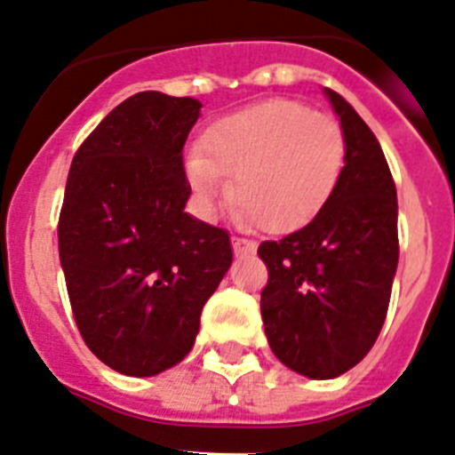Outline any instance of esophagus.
<instances>
[{
	"label": "esophagus",
	"mask_w": 455,
	"mask_h": 455,
	"mask_svg": "<svg viewBox=\"0 0 455 455\" xmlns=\"http://www.w3.org/2000/svg\"><path fill=\"white\" fill-rule=\"evenodd\" d=\"M232 248H235V255H236V257L252 255V252L257 251L255 241L243 239V236H232Z\"/></svg>",
	"instance_id": "obj_1"
}]
</instances>
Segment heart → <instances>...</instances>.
<instances>
[{
	"instance_id": "1",
	"label": "heart",
	"mask_w": 455,
	"mask_h": 455,
	"mask_svg": "<svg viewBox=\"0 0 455 455\" xmlns=\"http://www.w3.org/2000/svg\"><path fill=\"white\" fill-rule=\"evenodd\" d=\"M347 162L339 123L296 100H267L214 123L184 172L207 214L232 200L241 223L293 232L319 216Z\"/></svg>"
}]
</instances>
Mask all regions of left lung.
<instances>
[{
  "mask_svg": "<svg viewBox=\"0 0 455 455\" xmlns=\"http://www.w3.org/2000/svg\"><path fill=\"white\" fill-rule=\"evenodd\" d=\"M323 92L347 139L339 184L315 220L257 251L268 268L259 303L268 347L315 380L347 373L371 351L399 264V204L383 148L339 92Z\"/></svg>",
  "mask_w": 455,
  "mask_h": 455,
  "instance_id": "1",
  "label": "left lung"
}]
</instances>
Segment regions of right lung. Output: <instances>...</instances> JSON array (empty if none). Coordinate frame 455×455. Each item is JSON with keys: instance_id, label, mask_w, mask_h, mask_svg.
Wrapping results in <instances>:
<instances>
[{"instance_id": "obj_1", "label": "right lung", "mask_w": 455, "mask_h": 455, "mask_svg": "<svg viewBox=\"0 0 455 455\" xmlns=\"http://www.w3.org/2000/svg\"><path fill=\"white\" fill-rule=\"evenodd\" d=\"M203 104L143 91L72 159L59 257L86 347L124 376L182 363L232 264L230 235L184 212V143Z\"/></svg>"}]
</instances>
